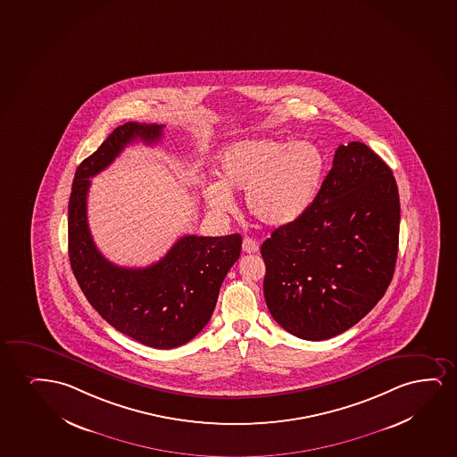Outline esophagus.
I'll use <instances>...</instances> for the list:
<instances>
[{
	"label": "esophagus",
	"instance_id": "1",
	"mask_svg": "<svg viewBox=\"0 0 457 457\" xmlns=\"http://www.w3.org/2000/svg\"><path fill=\"white\" fill-rule=\"evenodd\" d=\"M242 249H244L245 253H248V254H254L259 251V244L253 240V238H244V244H242Z\"/></svg>",
	"mask_w": 457,
	"mask_h": 457
}]
</instances>
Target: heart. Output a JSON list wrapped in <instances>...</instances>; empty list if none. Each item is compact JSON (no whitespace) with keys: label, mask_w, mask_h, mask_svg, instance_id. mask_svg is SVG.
<instances>
[{"label":"heart","mask_w":457,"mask_h":457,"mask_svg":"<svg viewBox=\"0 0 457 457\" xmlns=\"http://www.w3.org/2000/svg\"><path fill=\"white\" fill-rule=\"evenodd\" d=\"M219 183L203 187L209 209L232 212L231 192H244L248 212L271 228L301 219L320 194L326 175V156L309 141L285 143L254 137L231 144L217 158Z\"/></svg>","instance_id":"1"}]
</instances>
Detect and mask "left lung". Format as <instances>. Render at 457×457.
Listing matches in <instances>:
<instances>
[{
    "label": "left lung",
    "instance_id": "left-lung-1",
    "mask_svg": "<svg viewBox=\"0 0 457 457\" xmlns=\"http://www.w3.org/2000/svg\"><path fill=\"white\" fill-rule=\"evenodd\" d=\"M398 231L391 169L366 144L339 145L312 208L262 245L270 313L309 341L349 330L391 284Z\"/></svg>",
    "mask_w": 457,
    "mask_h": 457
}]
</instances>
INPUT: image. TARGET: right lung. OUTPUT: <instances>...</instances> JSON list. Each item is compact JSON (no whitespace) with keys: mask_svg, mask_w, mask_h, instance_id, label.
<instances>
[{"mask_svg":"<svg viewBox=\"0 0 457 457\" xmlns=\"http://www.w3.org/2000/svg\"><path fill=\"white\" fill-rule=\"evenodd\" d=\"M162 127L119 125L80 162L68 206V253L83 295L110 326L148 347L173 349L208 324L220 287L242 251V236H184L154 265L124 268L96 248L87 220L89 179L107 169L129 144L158 143Z\"/></svg>","mask_w":457,"mask_h":457,"instance_id":"add662e5","label":"right lung"}]
</instances>
